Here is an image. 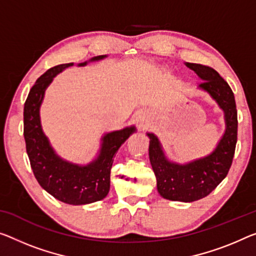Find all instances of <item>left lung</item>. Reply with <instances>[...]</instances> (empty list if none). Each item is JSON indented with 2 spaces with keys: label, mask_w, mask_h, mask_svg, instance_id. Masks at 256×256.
Returning <instances> with one entry per match:
<instances>
[{
  "label": "left lung",
  "mask_w": 256,
  "mask_h": 256,
  "mask_svg": "<svg viewBox=\"0 0 256 256\" xmlns=\"http://www.w3.org/2000/svg\"><path fill=\"white\" fill-rule=\"evenodd\" d=\"M202 82L199 87L210 92L226 114V129L215 151L205 158L186 164L169 162L153 134L150 137L148 156L156 178L158 192L174 202H191L205 198L218 186L229 172L237 144L238 119L232 90L214 68L202 64L186 62Z\"/></svg>",
  "instance_id": "left-lung-1"
}]
</instances>
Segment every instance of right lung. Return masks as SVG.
<instances>
[{"mask_svg": "<svg viewBox=\"0 0 256 256\" xmlns=\"http://www.w3.org/2000/svg\"><path fill=\"white\" fill-rule=\"evenodd\" d=\"M106 56H97L90 60H100ZM87 62H81L84 66ZM73 62L54 66L38 78L30 90L24 106V137L26 151L35 178L46 192L70 205H84L105 198L110 190V174L116 153L135 127L110 132L103 137L98 158L87 166H78L60 159L46 140L40 124V105L44 90L56 74L72 66Z\"/></svg>", "mask_w": 256, "mask_h": 256, "instance_id": "right-lung-1", "label": "right lung"}]
</instances>
